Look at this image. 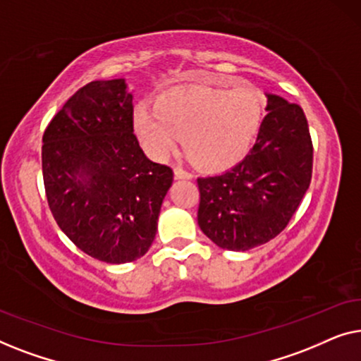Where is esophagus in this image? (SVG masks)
Listing matches in <instances>:
<instances>
[{
	"mask_svg": "<svg viewBox=\"0 0 361 361\" xmlns=\"http://www.w3.org/2000/svg\"><path fill=\"white\" fill-rule=\"evenodd\" d=\"M174 176L176 179H190V174L187 171L182 169V167H174Z\"/></svg>",
	"mask_w": 361,
	"mask_h": 361,
	"instance_id": "obj_1",
	"label": "esophagus"
}]
</instances>
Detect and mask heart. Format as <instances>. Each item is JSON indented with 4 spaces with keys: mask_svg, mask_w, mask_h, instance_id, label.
Listing matches in <instances>:
<instances>
[{
    "mask_svg": "<svg viewBox=\"0 0 361 361\" xmlns=\"http://www.w3.org/2000/svg\"><path fill=\"white\" fill-rule=\"evenodd\" d=\"M264 102L253 85L231 90L209 87L176 88L157 105L142 102L135 108V130L156 159L174 152L184 136L187 154L207 171L233 166L258 135Z\"/></svg>",
    "mask_w": 361,
    "mask_h": 361,
    "instance_id": "1",
    "label": "heart"
}]
</instances>
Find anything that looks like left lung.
<instances>
[{
    "label": "left lung",
    "instance_id": "left-lung-1",
    "mask_svg": "<svg viewBox=\"0 0 361 361\" xmlns=\"http://www.w3.org/2000/svg\"><path fill=\"white\" fill-rule=\"evenodd\" d=\"M268 115L243 161L199 177L197 221L216 246L248 251L286 228L312 177V141L302 108L266 93Z\"/></svg>",
    "mask_w": 361,
    "mask_h": 361
}]
</instances>
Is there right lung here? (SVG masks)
Returning a JSON list of instances; mask_svg holds the SVG:
<instances>
[{
    "label": "right lung",
    "instance_id": "right-lung-1",
    "mask_svg": "<svg viewBox=\"0 0 361 361\" xmlns=\"http://www.w3.org/2000/svg\"><path fill=\"white\" fill-rule=\"evenodd\" d=\"M42 176L61 230L111 264L147 253L174 177L140 147L125 78L90 82L68 98L44 131Z\"/></svg>",
    "mask_w": 361,
    "mask_h": 361
}]
</instances>
